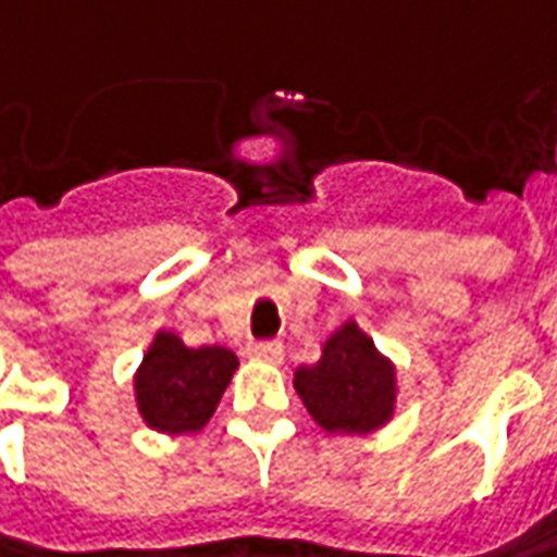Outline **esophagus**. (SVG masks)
<instances>
[{
	"instance_id": "obj_1",
	"label": "esophagus",
	"mask_w": 557,
	"mask_h": 557,
	"mask_svg": "<svg viewBox=\"0 0 557 557\" xmlns=\"http://www.w3.org/2000/svg\"><path fill=\"white\" fill-rule=\"evenodd\" d=\"M246 355L252 360H264V363H280L283 360V345L280 342H249Z\"/></svg>"
}]
</instances>
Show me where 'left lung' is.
Instances as JSON below:
<instances>
[{"mask_svg":"<svg viewBox=\"0 0 557 557\" xmlns=\"http://www.w3.org/2000/svg\"><path fill=\"white\" fill-rule=\"evenodd\" d=\"M298 397L311 419L330 434H370L394 416L397 373L355 320L323 342L317 363L298 367Z\"/></svg>","mask_w":557,"mask_h":557,"instance_id":"obj_1","label":"left lung"}]
</instances>
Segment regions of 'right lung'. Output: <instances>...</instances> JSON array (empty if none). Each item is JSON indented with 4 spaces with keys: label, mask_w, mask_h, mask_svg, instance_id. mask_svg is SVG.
<instances>
[{
    "label": "right lung",
    "mask_w": 557,
    "mask_h": 557,
    "mask_svg": "<svg viewBox=\"0 0 557 557\" xmlns=\"http://www.w3.org/2000/svg\"><path fill=\"white\" fill-rule=\"evenodd\" d=\"M237 367V355L221 345L187 348L175 333L160 330L135 373V400L147 429L163 434L200 432Z\"/></svg>",
    "instance_id": "1"
}]
</instances>
